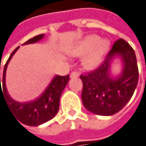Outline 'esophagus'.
<instances>
[{
    "label": "esophagus",
    "mask_w": 146,
    "mask_h": 146,
    "mask_svg": "<svg viewBox=\"0 0 146 146\" xmlns=\"http://www.w3.org/2000/svg\"><path fill=\"white\" fill-rule=\"evenodd\" d=\"M79 73L77 72V71H72L71 73V75H70V77L71 78H77V77H79Z\"/></svg>",
    "instance_id": "obj_1"
}]
</instances>
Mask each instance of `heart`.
I'll return each instance as SVG.
<instances>
[{"label": "heart", "mask_w": 146, "mask_h": 146, "mask_svg": "<svg viewBox=\"0 0 146 146\" xmlns=\"http://www.w3.org/2000/svg\"><path fill=\"white\" fill-rule=\"evenodd\" d=\"M110 41L106 39L100 40L98 35H90L85 37L71 48L70 54L75 56H87L84 59V65L86 68L92 69L98 66L101 62L102 56L108 50Z\"/></svg>", "instance_id": "1"}]
</instances>
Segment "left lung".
Segmentation results:
<instances>
[{
  "label": "left lung",
  "instance_id": "obj_1",
  "mask_svg": "<svg viewBox=\"0 0 146 146\" xmlns=\"http://www.w3.org/2000/svg\"><path fill=\"white\" fill-rule=\"evenodd\" d=\"M122 57L124 67L116 80L109 75L113 56ZM138 67L134 50L123 39L113 43L105 60L96 69L80 75L83 82L82 101L91 113L110 116L120 111L132 98L138 83Z\"/></svg>",
  "mask_w": 146,
  "mask_h": 146
}]
</instances>
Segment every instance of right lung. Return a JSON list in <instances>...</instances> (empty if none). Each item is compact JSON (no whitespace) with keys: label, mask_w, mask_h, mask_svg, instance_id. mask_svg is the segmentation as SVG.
Listing matches in <instances>:
<instances>
[{"label":"right lung","mask_w":146,"mask_h":146,"mask_svg":"<svg viewBox=\"0 0 146 146\" xmlns=\"http://www.w3.org/2000/svg\"><path fill=\"white\" fill-rule=\"evenodd\" d=\"M44 36V34L36 36L28 41H26L24 44L36 43L37 41L40 40ZM19 48L20 47H17L12 52V54L10 55L9 60H7L4 67L2 88L1 86V98L2 97L5 100L6 104L9 107L10 111H12V113H13V116L17 118V120L21 121V123L25 125L36 126L52 119L56 116V113H58L60 108V96L62 94L63 89L65 88V86L69 81L70 76L69 75L65 76L56 75L43 94L33 102L21 103L14 101L13 98H10L6 90L5 72L8 63L14 55V53L17 51ZM2 90H3V92L2 91Z\"/></svg>","instance_id":"right-lung-1"}]
</instances>
